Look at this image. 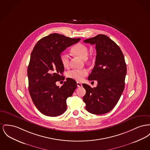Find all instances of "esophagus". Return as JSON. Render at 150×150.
I'll return each mask as SVG.
<instances>
[{
  "label": "esophagus",
  "mask_w": 150,
  "mask_h": 150,
  "mask_svg": "<svg viewBox=\"0 0 150 150\" xmlns=\"http://www.w3.org/2000/svg\"><path fill=\"white\" fill-rule=\"evenodd\" d=\"M77 86L78 87H81L82 86V84L79 82H77Z\"/></svg>",
  "instance_id": "1"
}]
</instances>
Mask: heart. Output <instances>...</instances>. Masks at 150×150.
<instances>
[{
	"instance_id": "obj_1",
	"label": "heart",
	"mask_w": 150,
	"mask_h": 150,
	"mask_svg": "<svg viewBox=\"0 0 150 150\" xmlns=\"http://www.w3.org/2000/svg\"><path fill=\"white\" fill-rule=\"evenodd\" d=\"M71 52L73 55L83 59L84 62H87L90 59V58L88 56L89 48L86 45L81 43H78L77 44L75 45L72 47ZM60 60L62 66L64 67L67 68L69 67L70 60L69 57L66 54L62 53L61 54ZM87 71L85 69H83L81 70H74L69 71L67 72V75L68 78L79 81L83 79L84 77L87 75Z\"/></svg>"
}]
</instances>
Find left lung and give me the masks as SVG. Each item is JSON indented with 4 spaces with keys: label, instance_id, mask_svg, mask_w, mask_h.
Instances as JSON below:
<instances>
[{
    "label": "left lung",
    "instance_id": "left-lung-1",
    "mask_svg": "<svg viewBox=\"0 0 150 150\" xmlns=\"http://www.w3.org/2000/svg\"><path fill=\"white\" fill-rule=\"evenodd\" d=\"M84 42L96 45L95 64L88 79L97 80V85L92 88L83 84L86 91L83 99L88 112L105 114L116 105L124 90L127 72L125 58L120 47L104 35H98Z\"/></svg>",
    "mask_w": 150,
    "mask_h": 150
}]
</instances>
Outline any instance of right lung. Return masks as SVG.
Returning a JSON list of instances; mask_svg holds the SVG:
<instances>
[{"label":"right lung","instance_id":"obj_1","mask_svg":"<svg viewBox=\"0 0 150 150\" xmlns=\"http://www.w3.org/2000/svg\"><path fill=\"white\" fill-rule=\"evenodd\" d=\"M80 40L53 33L39 40L32 52L28 67L29 91L35 107L44 115L56 117L66 110V100L73 94L77 83L67 78L61 87L56 85V81L64 80L60 55Z\"/></svg>","mask_w":150,"mask_h":150}]
</instances>
